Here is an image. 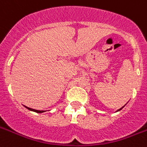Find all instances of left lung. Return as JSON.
I'll list each match as a JSON object with an SVG mask.
<instances>
[{
	"mask_svg": "<svg viewBox=\"0 0 147 147\" xmlns=\"http://www.w3.org/2000/svg\"><path fill=\"white\" fill-rule=\"evenodd\" d=\"M123 107H124V106L122 107V108H120V109H119V110H117V111H116V112H118V111H119V110H122V108H123Z\"/></svg>",
	"mask_w": 147,
	"mask_h": 147,
	"instance_id": "left-lung-1",
	"label": "left lung"
}]
</instances>
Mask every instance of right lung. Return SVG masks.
<instances>
[{
  "label": "right lung",
  "instance_id": "obj_1",
  "mask_svg": "<svg viewBox=\"0 0 147 147\" xmlns=\"http://www.w3.org/2000/svg\"><path fill=\"white\" fill-rule=\"evenodd\" d=\"M28 110H31V111H34V112H36V113H43L45 112L44 110H34V109H31L30 107H25Z\"/></svg>",
  "mask_w": 147,
  "mask_h": 147
}]
</instances>
